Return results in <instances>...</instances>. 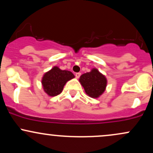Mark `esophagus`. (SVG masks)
I'll list each match as a JSON object with an SVG mask.
<instances>
[{
    "mask_svg": "<svg viewBox=\"0 0 153 153\" xmlns=\"http://www.w3.org/2000/svg\"><path fill=\"white\" fill-rule=\"evenodd\" d=\"M80 75H81V73H75V77H76V78H80Z\"/></svg>",
    "mask_w": 153,
    "mask_h": 153,
    "instance_id": "34e87169",
    "label": "esophagus"
}]
</instances>
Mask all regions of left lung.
I'll use <instances>...</instances> for the list:
<instances>
[{
    "label": "left lung",
    "instance_id": "8db88e82",
    "mask_svg": "<svg viewBox=\"0 0 153 153\" xmlns=\"http://www.w3.org/2000/svg\"><path fill=\"white\" fill-rule=\"evenodd\" d=\"M79 81L85 89V93L92 98H98L103 94L106 86V79L97 69L82 74Z\"/></svg>",
    "mask_w": 153,
    "mask_h": 153
}]
</instances>
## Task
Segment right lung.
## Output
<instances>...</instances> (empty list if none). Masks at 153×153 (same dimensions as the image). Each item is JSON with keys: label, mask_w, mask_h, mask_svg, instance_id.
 <instances>
[{"label": "right lung", "mask_w": 153, "mask_h": 153, "mask_svg": "<svg viewBox=\"0 0 153 153\" xmlns=\"http://www.w3.org/2000/svg\"><path fill=\"white\" fill-rule=\"evenodd\" d=\"M73 78L74 75L71 71H62L57 67H54L45 73L42 83L44 90L49 96H55L61 94L66 82Z\"/></svg>", "instance_id": "right-lung-1"}]
</instances>
